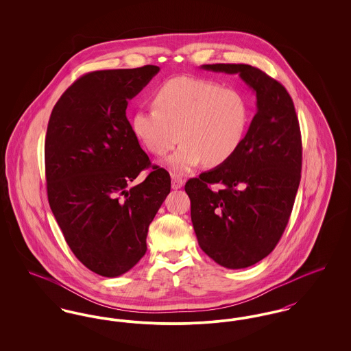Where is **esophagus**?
Masks as SVG:
<instances>
[{
  "instance_id": "1",
  "label": "esophagus",
  "mask_w": 351,
  "mask_h": 351,
  "mask_svg": "<svg viewBox=\"0 0 351 351\" xmlns=\"http://www.w3.org/2000/svg\"><path fill=\"white\" fill-rule=\"evenodd\" d=\"M171 178H172V189H180V188L183 186L184 180L180 178V176H178V175H172Z\"/></svg>"
}]
</instances>
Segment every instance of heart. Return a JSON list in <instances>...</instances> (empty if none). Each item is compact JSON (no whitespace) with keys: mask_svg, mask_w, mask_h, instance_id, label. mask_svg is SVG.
<instances>
[{"mask_svg":"<svg viewBox=\"0 0 351 351\" xmlns=\"http://www.w3.org/2000/svg\"><path fill=\"white\" fill-rule=\"evenodd\" d=\"M250 117V104L237 88L184 76L155 90L154 106L134 113L132 130L156 156L166 155L180 138L168 166L185 173L202 162L209 167L228 162L241 147Z\"/></svg>","mask_w":351,"mask_h":351,"instance_id":"obj_1","label":"heart"}]
</instances>
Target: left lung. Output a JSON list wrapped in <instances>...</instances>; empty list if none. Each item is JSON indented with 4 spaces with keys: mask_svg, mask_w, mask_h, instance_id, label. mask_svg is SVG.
Returning <instances> with one entry per match:
<instances>
[{
    "mask_svg": "<svg viewBox=\"0 0 351 351\" xmlns=\"http://www.w3.org/2000/svg\"><path fill=\"white\" fill-rule=\"evenodd\" d=\"M239 73L256 96V114L241 147L221 166L185 183L201 250L219 266L246 268L283 235L301 179L300 126L289 93L249 64H205ZM218 183L220 188L211 185Z\"/></svg>",
    "mask_w": 351,
    "mask_h": 351,
    "instance_id": "obj_1",
    "label": "left lung"
}]
</instances>
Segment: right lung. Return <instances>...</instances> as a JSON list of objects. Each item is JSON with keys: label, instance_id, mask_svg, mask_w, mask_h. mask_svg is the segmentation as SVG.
Returning <instances> with one entry per match:
<instances>
[{"label": "right lung", "instance_id": "obj_1", "mask_svg": "<svg viewBox=\"0 0 351 351\" xmlns=\"http://www.w3.org/2000/svg\"><path fill=\"white\" fill-rule=\"evenodd\" d=\"M159 72L156 66L85 73L55 104L45 165L47 196L64 239L90 271L116 278L146 254L151 221L171 191L126 117L129 100Z\"/></svg>", "mask_w": 351, "mask_h": 351}]
</instances>
